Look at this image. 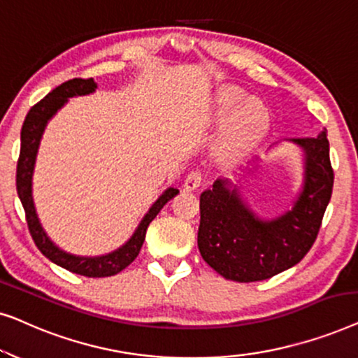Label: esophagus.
<instances>
[{"mask_svg":"<svg viewBox=\"0 0 358 358\" xmlns=\"http://www.w3.org/2000/svg\"><path fill=\"white\" fill-rule=\"evenodd\" d=\"M200 184H202V174H200V171H190L187 174V178L184 180V189L185 190H195L200 187Z\"/></svg>","mask_w":358,"mask_h":358,"instance_id":"1","label":"esophagus"}]
</instances>
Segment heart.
Segmentation results:
<instances>
[{
    "label": "heart",
    "instance_id": "heart-1",
    "mask_svg": "<svg viewBox=\"0 0 358 358\" xmlns=\"http://www.w3.org/2000/svg\"><path fill=\"white\" fill-rule=\"evenodd\" d=\"M215 120H223L218 135V151L236 158L252 148L268 129V112L262 102L244 99L234 87L220 90L213 102Z\"/></svg>",
    "mask_w": 358,
    "mask_h": 358
}]
</instances>
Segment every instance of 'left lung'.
<instances>
[{"instance_id": "left-lung-1", "label": "left lung", "mask_w": 358, "mask_h": 358, "mask_svg": "<svg viewBox=\"0 0 358 358\" xmlns=\"http://www.w3.org/2000/svg\"><path fill=\"white\" fill-rule=\"evenodd\" d=\"M327 131L316 136L285 138L301 153V182L290 203L273 217H264L248 202L239 178L252 176L262 158H252L234 173L218 178L200 195L197 244L203 261L228 280L259 282L301 261L320 231L331 200L334 173ZM268 148V150H271Z\"/></svg>"}]
</instances>
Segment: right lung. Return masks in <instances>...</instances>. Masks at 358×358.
I'll use <instances>...</instances> for the list:
<instances>
[{
	"instance_id": "1",
	"label": "right lung",
	"mask_w": 358,
	"mask_h": 358,
	"mask_svg": "<svg viewBox=\"0 0 358 358\" xmlns=\"http://www.w3.org/2000/svg\"><path fill=\"white\" fill-rule=\"evenodd\" d=\"M97 83L90 78V80H70L55 87L52 92L43 97L41 102H37L31 110L27 112L26 120L22 124L21 130V153H19L17 171H16V187L17 195L21 199V203L26 212V220L29 224V231L43 256L48 261H52L57 266H60L66 271L78 275L85 277H110L119 273L120 271L135 261L138 256L141 246H143L146 229L148 224L153 222L159 210L169 202L174 195L179 194V189L169 185L168 189L163 190V194L155 200L153 205L148 208V212L143 215L138 227L127 241L114 251L101 254V256H78L62 249L53 239L48 236L45 228L42 227L41 218H38L36 203H34L32 195V178L34 169H36V161L41 140L45 131L48 122L57 115V112L66 104L71 97L87 96L96 92Z\"/></svg>"
}]
</instances>
